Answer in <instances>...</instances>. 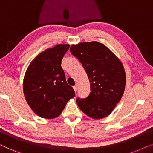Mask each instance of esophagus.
<instances>
[{"instance_id":"esophagus-1","label":"esophagus","mask_w":153,"mask_h":153,"mask_svg":"<svg viewBox=\"0 0 153 153\" xmlns=\"http://www.w3.org/2000/svg\"><path fill=\"white\" fill-rule=\"evenodd\" d=\"M73 89H74L75 91H76L77 89H78V85H75V86L73 87Z\"/></svg>"}]
</instances>
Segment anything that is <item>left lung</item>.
I'll use <instances>...</instances> for the list:
<instances>
[{
  "instance_id": "8db88e82",
  "label": "left lung",
  "mask_w": 153,
  "mask_h": 153,
  "mask_svg": "<svg viewBox=\"0 0 153 153\" xmlns=\"http://www.w3.org/2000/svg\"><path fill=\"white\" fill-rule=\"evenodd\" d=\"M70 51L82 64L90 82L89 96L77 98V104L94 119L106 117L125 91L126 75L123 64L106 46L96 41L72 45Z\"/></svg>"
}]
</instances>
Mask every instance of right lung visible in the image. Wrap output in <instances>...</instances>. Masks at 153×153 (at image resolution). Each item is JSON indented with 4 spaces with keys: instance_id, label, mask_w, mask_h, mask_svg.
Wrapping results in <instances>:
<instances>
[{
    "instance_id": "obj_1",
    "label": "right lung",
    "mask_w": 153,
    "mask_h": 153,
    "mask_svg": "<svg viewBox=\"0 0 153 153\" xmlns=\"http://www.w3.org/2000/svg\"><path fill=\"white\" fill-rule=\"evenodd\" d=\"M70 45L47 49L30 62L24 75L23 90L33 111L46 119L58 117L75 91L66 82L61 64Z\"/></svg>"
}]
</instances>
